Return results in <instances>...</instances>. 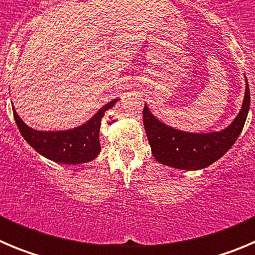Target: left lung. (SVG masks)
<instances>
[{
	"label": "left lung",
	"mask_w": 255,
	"mask_h": 255,
	"mask_svg": "<svg viewBox=\"0 0 255 255\" xmlns=\"http://www.w3.org/2000/svg\"><path fill=\"white\" fill-rule=\"evenodd\" d=\"M251 106L247 82L246 97L234 122L221 132L187 133L171 128L153 117L144 104L143 125L152 154L162 165L180 170H200L218 161L235 143L243 130Z\"/></svg>",
	"instance_id": "left-lung-1"
}]
</instances>
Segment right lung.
<instances>
[{
    "mask_svg": "<svg viewBox=\"0 0 255 255\" xmlns=\"http://www.w3.org/2000/svg\"><path fill=\"white\" fill-rule=\"evenodd\" d=\"M118 99L102 107L85 125L69 130L44 132L27 127L12 108L16 125L23 138L35 151L54 162L77 165L94 160L101 151L99 128L102 117L107 109L112 108Z\"/></svg>",
    "mask_w": 255,
    "mask_h": 255,
    "instance_id": "1",
    "label": "right lung"
}]
</instances>
